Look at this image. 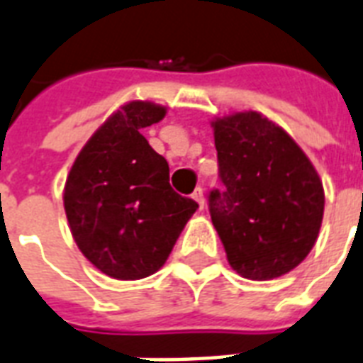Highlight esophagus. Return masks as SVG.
Masks as SVG:
<instances>
[{"mask_svg":"<svg viewBox=\"0 0 363 363\" xmlns=\"http://www.w3.org/2000/svg\"><path fill=\"white\" fill-rule=\"evenodd\" d=\"M192 198H194V200H196V201H198V203H200V209H203V203H206V198H203V190H201V188H196V190H194Z\"/></svg>","mask_w":363,"mask_h":363,"instance_id":"1","label":"esophagus"}]
</instances>
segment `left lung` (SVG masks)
<instances>
[{
    "label": "left lung",
    "mask_w": 363,
    "mask_h": 363,
    "mask_svg": "<svg viewBox=\"0 0 363 363\" xmlns=\"http://www.w3.org/2000/svg\"><path fill=\"white\" fill-rule=\"evenodd\" d=\"M211 125L223 188L207 201L226 259L249 280L284 276L316 243L322 181L297 143L259 112H236Z\"/></svg>",
    "instance_id": "1"
}]
</instances>
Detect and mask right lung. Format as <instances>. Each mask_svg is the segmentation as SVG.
<instances>
[{
  "mask_svg": "<svg viewBox=\"0 0 363 363\" xmlns=\"http://www.w3.org/2000/svg\"><path fill=\"white\" fill-rule=\"evenodd\" d=\"M165 108L133 101L87 140L65 186V211L83 255L116 280H140L167 261L198 209L169 184V165L140 135Z\"/></svg>",
  "mask_w": 363,
  "mask_h": 363,
  "instance_id": "obj_1",
  "label": "right lung"
}]
</instances>
